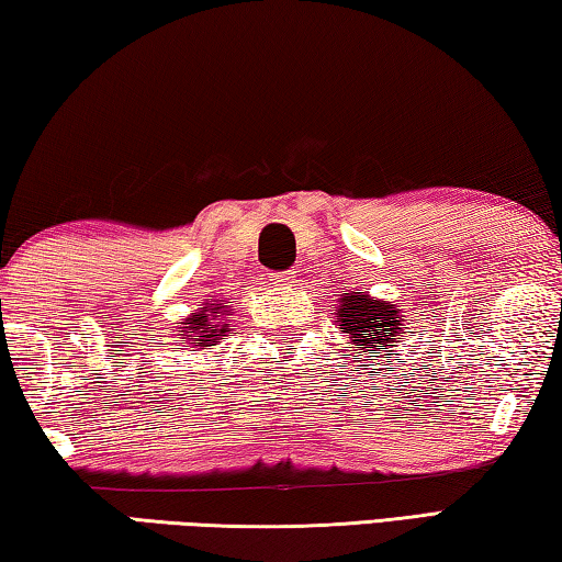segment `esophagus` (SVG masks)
Segmentation results:
<instances>
[{"instance_id":"1","label":"esophagus","mask_w":562,"mask_h":562,"mask_svg":"<svg viewBox=\"0 0 562 562\" xmlns=\"http://www.w3.org/2000/svg\"><path fill=\"white\" fill-rule=\"evenodd\" d=\"M269 281L273 283V286L289 289V286H293V283H296V271H279V273H271Z\"/></svg>"}]
</instances>
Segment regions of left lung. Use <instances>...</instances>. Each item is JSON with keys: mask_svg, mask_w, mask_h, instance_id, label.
I'll use <instances>...</instances> for the list:
<instances>
[{"mask_svg": "<svg viewBox=\"0 0 562 562\" xmlns=\"http://www.w3.org/2000/svg\"><path fill=\"white\" fill-rule=\"evenodd\" d=\"M406 311H401V306H395L393 301H381L368 296L363 291H351L341 299V306L336 311L338 326L344 328V334L348 336V348L361 353L366 361H375V356L371 358L368 353L379 351V346H389L398 344L395 338L401 334H411L406 330ZM393 353H383V358H391Z\"/></svg>", "mask_w": 562, "mask_h": 562, "instance_id": "1", "label": "left lung"}]
</instances>
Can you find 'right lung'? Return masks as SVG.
<instances>
[{
    "mask_svg": "<svg viewBox=\"0 0 562 562\" xmlns=\"http://www.w3.org/2000/svg\"><path fill=\"white\" fill-rule=\"evenodd\" d=\"M226 316L232 314H228L224 303H206L204 308L183 321V330L179 336H196L194 341H201L199 346H216L221 341V336H226L228 330Z\"/></svg>",
    "mask_w": 562,
    "mask_h": 562,
    "instance_id": "right-lung-1",
    "label": "right lung"
}]
</instances>
